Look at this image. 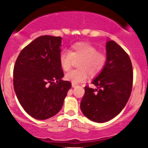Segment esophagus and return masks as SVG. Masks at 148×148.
<instances>
[{"instance_id": "obj_1", "label": "esophagus", "mask_w": 148, "mask_h": 148, "mask_svg": "<svg viewBox=\"0 0 148 148\" xmlns=\"http://www.w3.org/2000/svg\"><path fill=\"white\" fill-rule=\"evenodd\" d=\"M71 86H72V88H76V87L78 86V85L76 83H71Z\"/></svg>"}]
</instances>
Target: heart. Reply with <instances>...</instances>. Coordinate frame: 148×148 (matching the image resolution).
<instances>
[{
  "label": "heart",
  "mask_w": 148,
  "mask_h": 148,
  "mask_svg": "<svg viewBox=\"0 0 148 148\" xmlns=\"http://www.w3.org/2000/svg\"><path fill=\"white\" fill-rule=\"evenodd\" d=\"M79 69L68 72L65 75L66 80L72 83H80L88 79V74L95 76L103 70L107 63V55L99 52L96 47L90 43L81 41L73 44L70 50H63L59 56L60 67L68 71L74 60L77 61Z\"/></svg>",
  "instance_id": "heart-1"
}]
</instances>
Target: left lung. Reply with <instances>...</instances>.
I'll use <instances>...</instances> for the list:
<instances>
[{
	"label": "left lung",
	"instance_id": "1",
	"mask_svg": "<svg viewBox=\"0 0 148 148\" xmlns=\"http://www.w3.org/2000/svg\"><path fill=\"white\" fill-rule=\"evenodd\" d=\"M107 63L92 82L96 89L85 87L80 103L84 115L96 123H105L126 105L133 84V68L128 54L114 41L106 44Z\"/></svg>",
	"mask_w": 148,
	"mask_h": 148
}]
</instances>
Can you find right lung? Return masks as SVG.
I'll return each instance as SVG.
<instances>
[{"instance_id":"1","label":"right lung","mask_w":148,"mask_h":148,"mask_svg":"<svg viewBox=\"0 0 148 148\" xmlns=\"http://www.w3.org/2000/svg\"><path fill=\"white\" fill-rule=\"evenodd\" d=\"M61 37L41 36L26 46L14 67V88L25 111L38 120L59 112L71 84L62 80Z\"/></svg>"}]
</instances>
